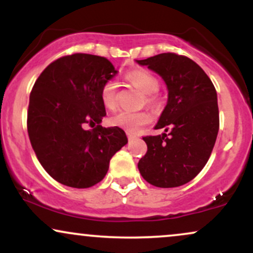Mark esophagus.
<instances>
[{"mask_svg":"<svg viewBox=\"0 0 253 253\" xmlns=\"http://www.w3.org/2000/svg\"><path fill=\"white\" fill-rule=\"evenodd\" d=\"M127 138H128V140H132V139L136 138V135L132 134V133H127Z\"/></svg>","mask_w":253,"mask_h":253,"instance_id":"esophagus-1","label":"esophagus"}]
</instances>
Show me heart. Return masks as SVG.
Returning a JSON list of instances; mask_svg holds the SVG:
<instances>
[{
	"label": "heart",
	"mask_w": 253,
	"mask_h": 253,
	"mask_svg": "<svg viewBox=\"0 0 253 253\" xmlns=\"http://www.w3.org/2000/svg\"><path fill=\"white\" fill-rule=\"evenodd\" d=\"M126 80L136 89L147 95L149 103H156L157 98L153 94L158 91L159 81L151 72L143 69L128 71ZM101 100L107 109H114L118 104V83L115 81H107L101 88ZM151 121V115L146 112H129L123 110L110 119V124L123 128L128 133L138 132L141 127Z\"/></svg>",
	"instance_id": "b5f03b06"
}]
</instances>
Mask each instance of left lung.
Wrapping results in <instances>:
<instances>
[{"mask_svg":"<svg viewBox=\"0 0 253 253\" xmlns=\"http://www.w3.org/2000/svg\"><path fill=\"white\" fill-rule=\"evenodd\" d=\"M159 75L167 84L168 102L155 129L144 136L147 152L138 169L145 181L159 188L190 182L210 159L219 132L217 95L206 72L190 58L161 53L135 60Z\"/></svg>","mask_w":253,"mask_h":253,"instance_id":"left-lung-1","label":"left lung"}]
</instances>
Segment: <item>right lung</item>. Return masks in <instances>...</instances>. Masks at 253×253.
<instances>
[{
    "label": "right lung",
    "mask_w": 253,
    "mask_h": 253,
    "mask_svg": "<svg viewBox=\"0 0 253 253\" xmlns=\"http://www.w3.org/2000/svg\"><path fill=\"white\" fill-rule=\"evenodd\" d=\"M117 74L107 58L75 53L51 63L34 83L28 135L40 164L57 182L78 189L97 184L128 141L124 129L101 125V88ZM85 124L97 126L85 130Z\"/></svg>",
    "instance_id": "add662e5"
}]
</instances>
